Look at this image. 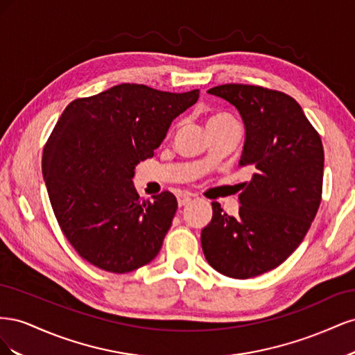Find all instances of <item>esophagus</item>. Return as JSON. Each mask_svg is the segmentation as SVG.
I'll return each instance as SVG.
<instances>
[{
	"mask_svg": "<svg viewBox=\"0 0 355 355\" xmlns=\"http://www.w3.org/2000/svg\"><path fill=\"white\" fill-rule=\"evenodd\" d=\"M192 200V196L188 194V192H179L178 194V204L182 207V206H187V204Z\"/></svg>",
	"mask_w": 355,
	"mask_h": 355,
	"instance_id": "obj_1",
	"label": "esophagus"
}]
</instances>
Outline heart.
I'll return each mask as SVG.
<instances>
[{
    "label": "heart",
    "instance_id": "1",
    "mask_svg": "<svg viewBox=\"0 0 355 355\" xmlns=\"http://www.w3.org/2000/svg\"><path fill=\"white\" fill-rule=\"evenodd\" d=\"M231 118L232 116L230 114H227V112H211L206 118V125L209 128V127H213V125H216V124H220L223 121H228V120H231Z\"/></svg>",
    "mask_w": 355,
    "mask_h": 355
}]
</instances>
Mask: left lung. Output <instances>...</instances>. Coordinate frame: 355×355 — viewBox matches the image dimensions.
<instances>
[{"label": "left lung", "mask_w": 355, "mask_h": 355, "mask_svg": "<svg viewBox=\"0 0 355 355\" xmlns=\"http://www.w3.org/2000/svg\"><path fill=\"white\" fill-rule=\"evenodd\" d=\"M207 93L239 110L245 127L239 164L253 176L243 185L235 218L211 202L201 247L218 272L244 280L282 265L302 243L321 202L323 144L300 105L283 92L223 84Z\"/></svg>", "instance_id": "8db88e82"}]
</instances>
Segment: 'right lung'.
<instances>
[{
  "label": "right lung",
  "instance_id": "1",
  "mask_svg": "<svg viewBox=\"0 0 355 355\" xmlns=\"http://www.w3.org/2000/svg\"><path fill=\"white\" fill-rule=\"evenodd\" d=\"M198 94L125 83L63 111L42 153V176L59 227L83 259L124 274L158 254L178 201L168 191L139 198L135 167L154 157Z\"/></svg>",
  "mask_w": 355,
  "mask_h": 355
}]
</instances>
